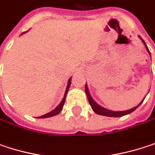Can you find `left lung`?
<instances>
[{
    "label": "left lung",
    "mask_w": 155,
    "mask_h": 155,
    "mask_svg": "<svg viewBox=\"0 0 155 155\" xmlns=\"http://www.w3.org/2000/svg\"><path fill=\"white\" fill-rule=\"evenodd\" d=\"M138 38L141 39V41L143 42V44L145 45V47H146V48H147V51L148 52V54H150V56H151V54H150L149 49H148V48H147V44H146V42L143 40V39L138 35ZM84 90H85V94L87 95V99H88V101H89V103H90V105L92 107V109L94 110V113H96V114H98V115H101V116H109V117H120V116H125V115H128V114H130V113H132L134 110H136L137 108H138V107L140 106V104L143 102V101L145 100H143L138 106H136V107H132V108H130V109H128V110H124V111H113V110H109V109H107V108H105V107H101V105H99L95 101H94V99L92 98V96H91V94L89 93V90H88V86H87V84H85V86H84ZM146 98V97H145Z\"/></svg>",
    "instance_id": "8db88e82"
}]
</instances>
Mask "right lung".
Instances as JSON below:
<instances>
[{
    "mask_svg": "<svg viewBox=\"0 0 155 155\" xmlns=\"http://www.w3.org/2000/svg\"><path fill=\"white\" fill-rule=\"evenodd\" d=\"M26 31H25V32H23L21 35H23L24 33H25ZM71 78H69V80H68V84H67V87H66V90H65V94H64V96H63V99L61 100V101L60 102V104L57 106L54 109H53L52 111H50L48 113H47V114H45V115H43V116H39V117H36V118H48V117H51V116H56V115H58L60 112L61 111V109H62V107H63V105H64V102H65V100H66V95L68 94V91H69V88H70V86H71Z\"/></svg>",
    "mask_w": 155,
    "mask_h": 155,
    "instance_id": "1",
    "label": "right lung"
}]
</instances>
